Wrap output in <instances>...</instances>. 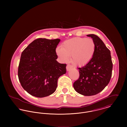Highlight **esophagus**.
<instances>
[{
	"mask_svg": "<svg viewBox=\"0 0 127 127\" xmlns=\"http://www.w3.org/2000/svg\"><path fill=\"white\" fill-rule=\"evenodd\" d=\"M72 68V66L71 65H70V64H67V66H66V70L67 71H68Z\"/></svg>",
	"mask_w": 127,
	"mask_h": 127,
	"instance_id": "esophagus-1",
	"label": "esophagus"
}]
</instances>
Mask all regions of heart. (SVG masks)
Segmentation results:
<instances>
[{
  "label": "heart",
  "mask_w": 127,
  "mask_h": 127,
  "mask_svg": "<svg viewBox=\"0 0 127 127\" xmlns=\"http://www.w3.org/2000/svg\"><path fill=\"white\" fill-rule=\"evenodd\" d=\"M95 44L91 38L74 37L65 41L61 47L56 48V53L64 62L68 61L74 65L82 66L87 64L93 57Z\"/></svg>",
  "instance_id": "heart-1"
}]
</instances>
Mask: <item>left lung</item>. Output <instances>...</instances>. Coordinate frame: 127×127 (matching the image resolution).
<instances>
[{"label": "left lung", "mask_w": 127, "mask_h": 127, "mask_svg": "<svg viewBox=\"0 0 127 127\" xmlns=\"http://www.w3.org/2000/svg\"><path fill=\"white\" fill-rule=\"evenodd\" d=\"M95 44L93 58L87 64L78 68L79 78L73 84L74 90L84 96L94 95L108 85L112 75L110 52L103 41L94 34L88 35Z\"/></svg>", "instance_id": "obj_1"}]
</instances>
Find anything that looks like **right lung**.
<instances>
[{"label":"right lung","mask_w":127,"mask_h":127,"mask_svg":"<svg viewBox=\"0 0 127 127\" xmlns=\"http://www.w3.org/2000/svg\"><path fill=\"white\" fill-rule=\"evenodd\" d=\"M61 39L39 38L22 52L18 77L23 89L39 98L48 96L56 90L59 78L66 73V64H60L56 48Z\"/></svg>","instance_id":"add662e5"}]
</instances>
